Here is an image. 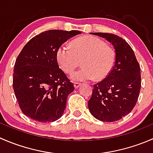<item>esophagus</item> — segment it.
<instances>
[{"label": "esophagus", "instance_id": "1", "mask_svg": "<svg viewBox=\"0 0 153 153\" xmlns=\"http://www.w3.org/2000/svg\"><path fill=\"white\" fill-rule=\"evenodd\" d=\"M80 86H81V84H80V83H78V82H75V83H74V86H75V89L78 88Z\"/></svg>", "mask_w": 153, "mask_h": 153}]
</instances>
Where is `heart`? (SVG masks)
Instances as JSON below:
<instances>
[{"label":"heart","mask_w":153,"mask_h":153,"mask_svg":"<svg viewBox=\"0 0 153 153\" xmlns=\"http://www.w3.org/2000/svg\"><path fill=\"white\" fill-rule=\"evenodd\" d=\"M71 47L61 46L57 51L60 67L65 73H70L82 62V69L72 72L70 78L74 81L102 80L113 68L115 52L106 43L94 36H84L75 39Z\"/></svg>","instance_id":"1"}]
</instances>
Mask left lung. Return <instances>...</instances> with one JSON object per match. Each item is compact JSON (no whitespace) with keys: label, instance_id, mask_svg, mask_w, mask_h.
Wrapping results in <instances>:
<instances>
[{"label":"left lung","instance_id":"1","mask_svg":"<svg viewBox=\"0 0 153 153\" xmlns=\"http://www.w3.org/2000/svg\"><path fill=\"white\" fill-rule=\"evenodd\" d=\"M90 34L112 44L115 61L109 75L94 84L88 107L96 119L113 122L128 115L136 104L141 86L140 66L132 49L122 38L111 33Z\"/></svg>","mask_w":153,"mask_h":153}]
</instances>
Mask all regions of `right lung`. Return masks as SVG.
<instances>
[{"label": "right lung", "instance_id": "add662e5", "mask_svg": "<svg viewBox=\"0 0 153 153\" xmlns=\"http://www.w3.org/2000/svg\"><path fill=\"white\" fill-rule=\"evenodd\" d=\"M76 30H47L37 35L18 55L13 72V89L20 108L29 118L52 122L62 116L70 82L57 61V51Z\"/></svg>", "mask_w": 153, "mask_h": 153}]
</instances>
